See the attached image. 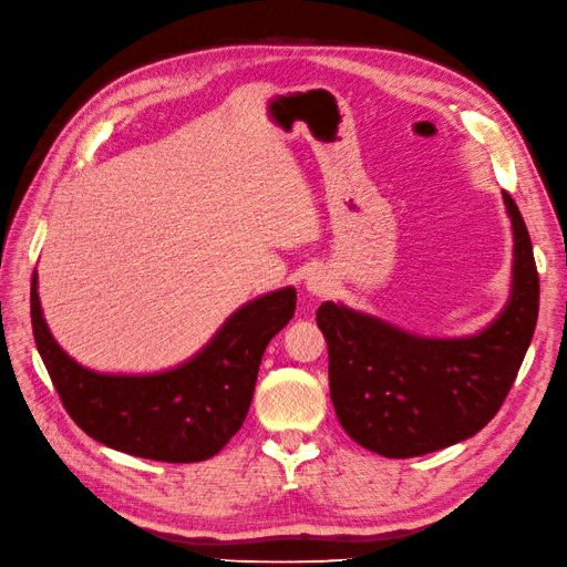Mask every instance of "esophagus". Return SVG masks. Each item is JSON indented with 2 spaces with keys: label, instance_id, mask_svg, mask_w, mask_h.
<instances>
[{
  "label": "esophagus",
  "instance_id": "34e87169",
  "mask_svg": "<svg viewBox=\"0 0 567 567\" xmlns=\"http://www.w3.org/2000/svg\"><path fill=\"white\" fill-rule=\"evenodd\" d=\"M307 290H310L312 296H317V298H326V296H331L333 293V279H331V274H326V271H312L310 277H307Z\"/></svg>",
  "mask_w": 567,
  "mask_h": 567
}]
</instances>
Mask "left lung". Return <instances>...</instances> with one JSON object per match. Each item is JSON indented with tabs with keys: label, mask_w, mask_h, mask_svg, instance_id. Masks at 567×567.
<instances>
[{
	"label": "left lung",
	"mask_w": 567,
	"mask_h": 567,
	"mask_svg": "<svg viewBox=\"0 0 567 567\" xmlns=\"http://www.w3.org/2000/svg\"><path fill=\"white\" fill-rule=\"evenodd\" d=\"M513 284L502 315L466 338H423L346 305L321 302L329 385L346 433L388 458H411L468 440L494 419L516 381L539 315V274L516 200Z\"/></svg>",
	"instance_id": "8db88e82"
}]
</instances>
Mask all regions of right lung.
Instances as JSON below:
<instances>
[{"mask_svg":"<svg viewBox=\"0 0 567 567\" xmlns=\"http://www.w3.org/2000/svg\"><path fill=\"white\" fill-rule=\"evenodd\" d=\"M296 315V288L246 302L188 362L161 373H99L68 357L42 317L38 271L30 317L59 398L84 433L132 456L194 463L215 456L244 425L265 348Z\"/></svg>","mask_w":567,"mask_h":567,"instance_id":"1","label":"right lung"}]
</instances>
